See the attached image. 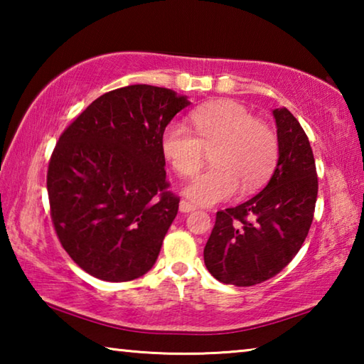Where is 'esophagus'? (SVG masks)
Masks as SVG:
<instances>
[{"label": "esophagus", "instance_id": "34e87169", "mask_svg": "<svg viewBox=\"0 0 364 364\" xmlns=\"http://www.w3.org/2000/svg\"><path fill=\"white\" fill-rule=\"evenodd\" d=\"M193 210H196V205L194 204H191V202L184 200V199L180 202V212L188 213V212H193Z\"/></svg>", "mask_w": 364, "mask_h": 364}]
</instances>
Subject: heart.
<instances>
[{"label":"heart","instance_id":"obj_1","mask_svg":"<svg viewBox=\"0 0 364 364\" xmlns=\"http://www.w3.org/2000/svg\"><path fill=\"white\" fill-rule=\"evenodd\" d=\"M194 131L170 122L160 134L165 159L183 178L194 176L212 151L210 170L196 178L186 196L199 205L230 200L242 186L252 193L268 181L279 156L278 136L268 123L257 120L236 101H217L191 112Z\"/></svg>","mask_w":364,"mask_h":364}]
</instances>
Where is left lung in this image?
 <instances>
[{"mask_svg": "<svg viewBox=\"0 0 364 364\" xmlns=\"http://www.w3.org/2000/svg\"><path fill=\"white\" fill-rule=\"evenodd\" d=\"M279 159L269 183L244 204L217 212L204 249L215 279L249 287L273 278L297 255L310 231L318 196L313 151L299 120L274 109Z\"/></svg>", "mask_w": 364, "mask_h": 364, "instance_id": "8db88e82", "label": "left lung"}]
</instances>
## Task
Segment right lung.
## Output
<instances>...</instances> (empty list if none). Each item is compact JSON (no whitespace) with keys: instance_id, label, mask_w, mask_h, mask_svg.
<instances>
[{"instance_id":"right-lung-1","label":"right lung","mask_w":364,"mask_h":364,"mask_svg":"<svg viewBox=\"0 0 364 364\" xmlns=\"http://www.w3.org/2000/svg\"><path fill=\"white\" fill-rule=\"evenodd\" d=\"M168 88L130 85L97 97L59 136L46 186L54 231L80 268L123 282L146 274L178 213L160 134L188 107Z\"/></svg>"}]
</instances>
